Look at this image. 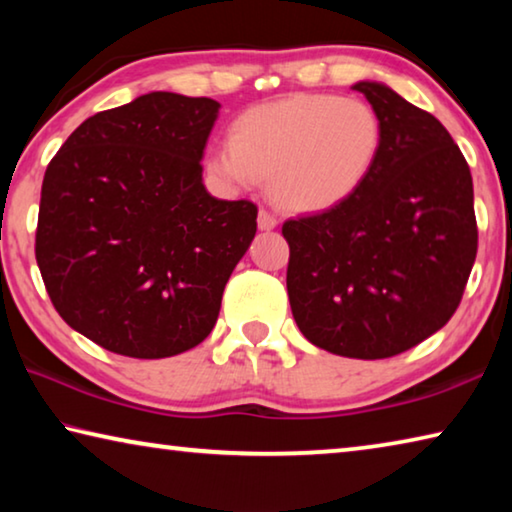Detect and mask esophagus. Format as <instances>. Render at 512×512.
<instances>
[{
    "instance_id": "obj_1",
    "label": "esophagus",
    "mask_w": 512,
    "mask_h": 512,
    "mask_svg": "<svg viewBox=\"0 0 512 512\" xmlns=\"http://www.w3.org/2000/svg\"><path fill=\"white\" fill-rule=\"evenodd\" d=\"M257 225H259V230H264V232L277 228V219H275V214H271V212L264 210V207H262V210H259Z\"/></svg>"
}]
</instances>
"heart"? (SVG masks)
<instances>
[{
	"instance_id": "heart-1",
	"label": "heart",
	"mask_w": 512,
	"mask_h": 512,
	"mask_svg": "<svg viewBox=\"0 0 512 512\" xmlns=\"http://www.w3.org/2000/svg\"><path fill=\"white\" fill-rule=\"evenodd\" d=\"M381 140V119L370 103L291 94L241 112L230 124L228 146L207 158V171L230 189L268 178V192L284 210L325 212L363 185Z\"/></svg>"
}]
</instances>
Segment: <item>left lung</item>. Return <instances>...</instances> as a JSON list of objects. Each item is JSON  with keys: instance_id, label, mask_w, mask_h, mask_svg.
<instances>
[{"instance_id": "left-lung-1", "label": "left lung", "mask_w": 512, "mask_h": 512, "mask_svg": "<svg viewBox=\"0 0 512 512\" xmlns=\"http://www.w3.org/2000/svg\"><path fill=\"white\" fill-rule=\"evenodd\" d=\"M381 119V151L348 201L289 219L287 291L309 343L388 359L438 332L461 305L479 230L472 173L427 110L381 83L352 85Z\"/></svg>"}]
</instances>
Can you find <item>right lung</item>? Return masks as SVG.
<instances>
[{"instance_id": "add662e5", "label": "right lung", "mask_w": 512, "mask_h": 512, "mask_svg": "<svg viewBox=\"0 0 512 512\" xmlns=\"http://www.w3.org/2000/svg\"><path fill=\"white\" fill-rule=\"evenodd\" d=\"M221 103L142 94L67 137L42 180L36 259L56 311L101 348L164 359L196 348L257 232V205L203 185Z\"/></svg>"}]
</instances>
